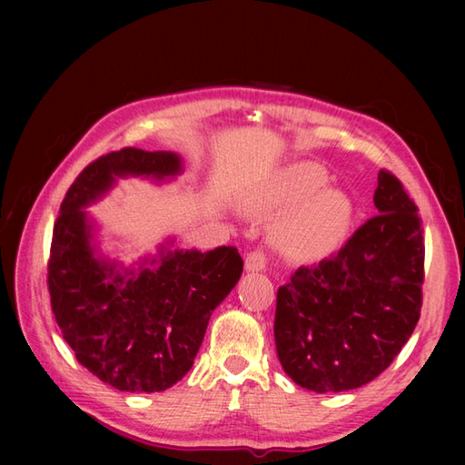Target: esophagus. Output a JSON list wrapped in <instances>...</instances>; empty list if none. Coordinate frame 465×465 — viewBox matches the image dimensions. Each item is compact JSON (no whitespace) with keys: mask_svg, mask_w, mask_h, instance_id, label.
I'll return each mask as SVG.
<instances>
[{"mask_svg":"<svg viewBox=\"0 0 465 465\" xmlns=\"http://www.w3.org/2000/svg\"><path fill=\"white\" fill-rule=\"evenodd\" d=\"M265 263H267V258L262 250H254L250 252V254L246 256V272H262L265 270Z\"/></svg>","mask_w":465,"mask_h":465,"instance_id":"obj_1","label":"esophagus"}]
</instances>
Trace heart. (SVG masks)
Returning a JSON list of instances; mask_svg holds the SVG:
<instances>
[{"label":"heart","mask_w":465,"mask_h":465,"mask_svg":"<svg viewBox=\"0 0 465 465\" xmlns=\"http://www.w3.org/2000/svg\"><path fill=\"white\" fill-rule=\"evenodd\" d=\"M323 184H326V174L322 173V168L314 164H297L289 168L277 180V184L262 195L258 207L263 211L294 207ZM351 215H353V205L343 192L331 188L322 190L279 224V242L287 254L294 258H323L341 242L349 229Z\"/></svg>","instance_id":"1"}]
</instances>
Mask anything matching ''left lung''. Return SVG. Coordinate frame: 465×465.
Instances as JSON below:
<instances>
[{
  "mask_svg": "<svg viewBox=\"0 0 465 465\" xmlns=\"http://www.w3.org/2000/svg\"><path fill=\"white\" fill-rule=\"evenodd\" d=\"M378 215L337 254L277 291L275 347L294 384L316 393L369 384L410 340L423 302L425 242L401 182L378 173Z\"/></svg>",
  "mask_w": 465,
  "mask_h": 465,
  "instance_id": "8db88e82",
  "label": "left lung"
}]
</instances>
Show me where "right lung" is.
<instances>
[{
	"label": "right lung",
	"mask_w": 465,
	"mask_h": 465,
	"mask_svg": "<svg viewBox=\"0 0 465 465\" xmlns=\"http://www.w3.org/2000/svg\"><path fill=\"white\" fill-rule=\"evenodd\" d=\"M182 173L173 151L125 147L91 163L67 190L54 224L48 291L52 312L75 359L120 391H163L192 369L215 308L242 275L234 246L173 250L124 267L101 254L85 207L118 178L154 182Z\"/></svg>",
	"instance_id": "obj_1"
}]
</instances>
